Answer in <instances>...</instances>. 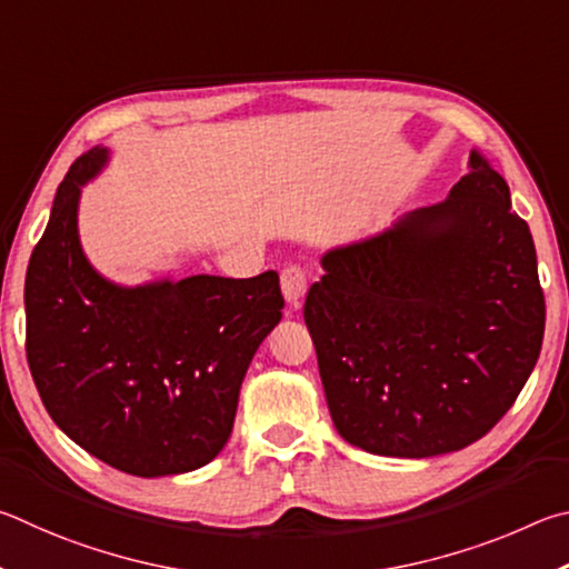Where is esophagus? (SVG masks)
<instances>
[{
    "instance_id": "obj_1",
    "label": "esophagus",
    "mask_w": 569,
    "mask_h": 569,
    "mask_svg": "<svg viewBox=\"0 0 569 569\" xmlns=\"http://www.w3.org/2000/svg\"><path fill=\"white\" fill-rule=\"evenodd\" d=\"M290 290H295V282H292V284H290Z\"/></svg>"
}]
</instances>
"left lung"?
I'll use <instances>...</instances> for the list:
<instances>
[{
    "mask_svg": "<svg viewBox=\"0 0 569 569\" xmlns=\"http://www.w3.org/2000/svg\"><path fill=\"white\" fill-rule=\"evenodd\" d=\"M109 149L77 157L27 267V362L59 430L137 477L199 470L232 435L239 387L282 320L277 272L122 287L89 264L82 187Z\"/></svg>",
    "mask_w": 569,
    "mask_h": 569,
    "instance_id": "1",
    "label": "left lung"
}]
</instances>
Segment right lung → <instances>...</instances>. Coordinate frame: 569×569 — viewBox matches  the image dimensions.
Listing matches in <instances>:
<instances>
[{
    "mask_svg": "<svg viewBox=\"0 0 569 569\" xmlns=\"http://www.w3.org/2000/svg\"><path fill=\"white\" fill-rule=\"evenodd\" d=\"M305 325L350 445L422 460L480 440L515 405L545 335L535 242L510 187L470 154L445 202L325 257Z\"/></svg>",
    "mask_w": 569,
    "mask_h": 569,
    "instance_id": "obj_1",
    "label": "right lung"
}]
</instances>
